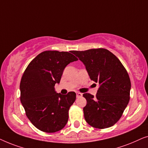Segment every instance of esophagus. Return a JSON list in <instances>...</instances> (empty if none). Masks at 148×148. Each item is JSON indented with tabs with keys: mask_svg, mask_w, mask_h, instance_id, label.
Here are the masks:
<instances>
[{
	"mask_svg": "<svg viewBox=\"0 0 148 148\" xmlns=\"http://www.w3.org/2000/svg\"><path fill=\"white\" fill-rule=\"evenodd\" d=\"M83 96V94L82 93H79V92H77V98H80V97H82Z\"/></svg>",
	"mask_w": 148,
	"mask_h": 148,
	"instance_id": "obj_1",
	"label": "esophagus"
}]
</instances>
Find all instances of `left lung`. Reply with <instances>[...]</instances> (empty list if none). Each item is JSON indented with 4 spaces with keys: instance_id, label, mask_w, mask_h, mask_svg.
<instances>
[{
    "instance_id": "left-lung-1",
    "label": "left lung",
    "mask_w": 148,
    "mask_h": 148,
    "mask_svg": "<svg viewBox=\"0 0 148 148\" xmlns=\"http://www.w3.org/2000/svg\"><path fill=\"white\" fill-rule=\"evenodd\" d=\"M86 66L91 80L98 83L96 97L83 94L86 122L97 129L112 127L122 116L130 99L131 81L119 58L104 48L72 51Z\"/></svg>"
}]
</instances>
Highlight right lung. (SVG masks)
Instances as JSON below:
<instances>
[{"instance_id":"right-lung-1","label":"right lung","mask_w":148,"mask_h":148,"mask_svg":"<svg viewBox=\"0 0 148 148\" xmlns=\"http://www.w3.org/2000/svg\"><path fill=\"white\" fill-rule=\"evenodd\" d=\"M77 60L68 52H42L28 64L21 83V102L31 123L39 130L54 133L63 128L69 119V110L76 99L74 92L56 93L66 66Z\"/></svg>"}]
</instances>
